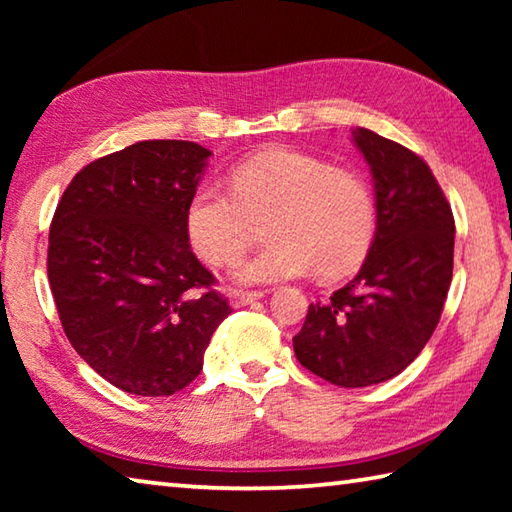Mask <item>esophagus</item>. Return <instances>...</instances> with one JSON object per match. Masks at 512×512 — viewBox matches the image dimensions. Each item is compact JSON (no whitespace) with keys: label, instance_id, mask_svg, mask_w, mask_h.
Wrapping results in <instances>:
<instances>
[{"label":"esophagus","instance_id":"34e87169","mask_svg":"<svg viewBox=\"0 0 512 512\" xmlns=\"http://www.w3.org/2000/svg\"><path fill=\"white\" fill-rule=\"evenodd\" d=\"M266 291H232L230 293V305L232 307H246L250 302L264 298Z\"/></svg>","mask_w":512,"mask_h":512}]
</instances>
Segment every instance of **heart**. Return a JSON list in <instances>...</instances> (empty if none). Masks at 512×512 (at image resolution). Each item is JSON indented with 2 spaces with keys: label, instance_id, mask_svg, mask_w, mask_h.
I'll use <instances>...</instances> for the list:
<instances>
[{
  "label": "heart",
  "instance_id": "1",
  "mask_svg": "<svg viewBox=\"0 0 512 512\" xmlns=\"http://www.w3.org/2000/svg\"><path fill=\"white\" fill-rule=\"evenodd\" d=\"M230 189L196 187L185 225L198 253L223 266L244 253L255 221L268 216V244L235 266L239 284L280 282L314 268L334 280L363 262L375 237V196L366 180L318 155L259 151L230 171Z\"/></svg>",
  "mask_w": 512,
  "mask_h": 512
}]
</instances>
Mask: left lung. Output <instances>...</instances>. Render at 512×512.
Masks as SVG:
<instances>
[{
	"mask_svg": "<svg viewBox=\"0 0 512 512\" xmlns=\"http://www.w3.org/2000/svg\"><path fill=\"white\" fill-rule=\"evenodd\" d=\"M352 142L375 185L377 228L359 273L309 305L298 361L341 388L381 384L418 357L452 284L454 216L427 162L368 128Z\"/></svg>",
	"mask_w": 512,
	"mask_h": 512,
	"instance_id": "obj_1",
	"label": "left lung"
}]
</instances>
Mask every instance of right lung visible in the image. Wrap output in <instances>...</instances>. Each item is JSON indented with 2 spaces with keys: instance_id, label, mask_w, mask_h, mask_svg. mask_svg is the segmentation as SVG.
<instances>
[{
  "instance_id": "obj_1",
  "label": "right lung",
  "mask_w": 512,
  "mask_h": 512,
  "mask_svg": "<svg viewBox=\"0 0 512 512\" xmlns=\"http://www.w3.org/2000/svg\"><path fill=\"white\" fill-rule=\"evenodd\" d=\"M210 155L196 142H137L76 173L56 207L47 273L60 323L124 393L183 391L232 311L185 225Z\"/></svg>"
}]
</instances>
